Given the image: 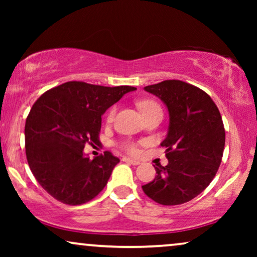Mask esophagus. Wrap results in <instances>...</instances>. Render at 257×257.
I'll return each mask as SVG.
<instances>
[{
  "label": "esophagus",
  "instance_id": "esophagus-1",
  "mask_svg": "<svg viewBox=\"0 0 257 257\" xmlns=\"http://www.w3.org/2000/svg\"><path fill=\"white\" fill-rule=\"evenodd\" d=\"M122 161H125V163L127 164H131V165H135V166H137V165L140 164V161L138 160H135V159H131V158H122Z\"/></svg>",
  "mask_w": 257,
  "mask_h": 257
}]
</instances>
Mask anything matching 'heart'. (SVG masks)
I'll list each match as a JSON object with an SVG mask.
<instances>
[{
  "label": "heart",
  "mask_w": 257,
  "mask_h": 257,
  "mask_svg": "<svg viewBox=\"0 0 257 257\" xmlns=\"http://www.w3.org/2000/svg\"><path fill=\"white\" fill-rule=\"evenodd\" d=\"M138 107L145 118L147 117V115L152 114L153 112L161 111V107L159 106V104H158L157 101L151 100V99H144V100L138 101ZM114 115H115V107L113 106L108 110L107 115H106V120L108 122H111L112 120H113ZM120 147L125 151V152H127L130 154H135L136 156V154L139 153L138 144L135 142H130V140H127V142H122L120 144Z\"/></svg>",
  "instance_id": "b5f03b06"
}]
</instances>
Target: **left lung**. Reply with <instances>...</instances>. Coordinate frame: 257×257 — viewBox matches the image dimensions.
I'll return each instance as SVG.
<instances>
[{
  "label": "left lung",
  "mask_w": 257,
  "mask_h": 257,
  "mask_svg": "<svg viewBox=\"0 0 257 257\" xmlns=\"http://www.w3.org/2000/svg\"><path fill=\"white\" fill-rule=\"evenodd\" d=\"M145 90L166 104L170 126L161 143L167 166L154 167L156 178L143 191L160 205H181L198 196L219 170L226 140L222 118L205 91L182 80H164Z\"/></svg>",
  "instance_id": "obj_1"
}]
</instances>
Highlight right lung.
I'll use <instances>...</instances> for the list:
<instances>
[{"label":"right lung","instance_id":"add662e5","mask_svg":"<svg viewBox=\"0 0 257 257\" xmlns=\"http://www.w3.org/2000/svg\"><path fill=\"white\" fill-rule=\"evenodd\" d=\"M135 90L66 82L35 101L24 127L27 160L52 198L78 206L103 191L119 159L106 151L91 160L84 147L99 142L101 114Z\"/></svg>","mask_w":257,"mask_h":257}]
</instances>
